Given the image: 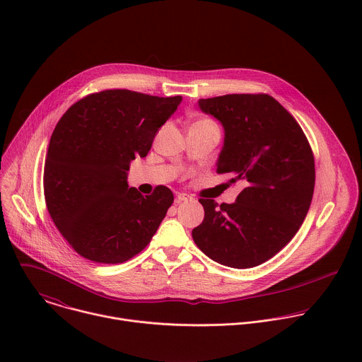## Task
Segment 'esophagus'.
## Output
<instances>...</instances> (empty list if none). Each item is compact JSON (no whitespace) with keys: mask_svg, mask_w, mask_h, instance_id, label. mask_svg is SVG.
Returning a JSON list of instances; mask_svg holds the SVG:
<instances>
[{"mask_svg":"<svg viewBox=\"0 0 362 362\" xmlns=\"http://www.w3.org/2000/svg\"><path fill=\"white\" fill-rule=\"evenodd\" d=\"M192 197L189 196V194H186V193H177L176 194V202L177 203H182V202H187V200H190Z\"/></svg>","mask_w":362,"mask_h":362,"instance_id":"34e87169","label":"esophagus"}]
</instances>
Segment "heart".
Returning <instances> with one entry per match:
<instances>
[{
    "instance_id": "b5f03b06",
    "label": "heart",
    "mask_w": 362,
    "mask_h": 362,
    "mask_svg": "<svg viewBox=\"0 0 362 362\" xmlns=\"http://www.w3.org/2000/svg\"><path fill=\"white\" fill-rule=\"evenodd\" d=\"M194 123H212L211 120H206V119H203V120H197V122H194Z\"/></svg>"
}]
</instances>
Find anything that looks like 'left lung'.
Masks as SVG:
<instances>
[{"label": "left lung", "instance_id": "1", "mask_svg": "<svg viewBox=\"0 0 362 362\" xmlns=\"http://www.w3.org/2000/svg\"><path fill=\"white\" fill-rule=\"evenodd\" d=\"M225 129L218 173L242 182L235 203L199 199L203 222L192 230L211 259L246 269L267 262L299 230L313 202L315 162L298 122L269 94L200 98Z\"/></svg>", "mask_w": 362, "mask_h": 362}]
</instances>
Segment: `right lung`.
I'll return each instance as SVG.
<instances>
[{
    "label": "right lung",
    "mask_w": 362,
    "mask_h": 362,
    "mask_svg": "<svg viewBox=\"0 0 362 362\" xmlns=\"http://www.w3.org/2000/svg\"><path fill=\"white\" fill-rule=\"evenodd\" d=\"M182 95L132 90L93 93L63 115L44 165L48 214L69 245L98 264H123L141 252L173 203L158 186L143 196L127 185L130 162L146 158Z\"/></svg>",
    "instance_id": "right-lung-1"
}]
</instances>
